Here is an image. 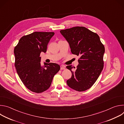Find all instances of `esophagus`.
<instances>
[{"label":"esophagus","mask_w":124,"mask_h":124,"mask_svg":"<svg viewBox=\"0 0 124 124\" xmlns=\"http://www.w3.org/2000/svg\"><path fill=\"white\" fill-rule=\"evenodd\" d=\"M60 69L61 70H64L65 69V66L64 65H61L60 66Z\"/></svg>","instance_id":"esophagus-1"}]
</instances>
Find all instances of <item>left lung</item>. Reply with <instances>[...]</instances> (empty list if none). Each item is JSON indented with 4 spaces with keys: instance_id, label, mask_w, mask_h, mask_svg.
<instances>
[{
    "instance_id": "8db88e82",
    "label": "left lung",
    "mask_w": 124,
    "mask_h": 124,
    "mask_svg": "<svg viewBox=\"0 0 124 124\" xmlns=\"http://www.w3.org/2000/svg\"><path fill=\"white\" fill-rule=\"evenodd\" d=\"M60 32L68 42L72 54L80 56L74 71L72 65L66 67L72 74L67 83L74 90L84 91L92 87L102 71L104 46L97 34L84 27L77 26Z\"/></svg>"
}]
</instances>
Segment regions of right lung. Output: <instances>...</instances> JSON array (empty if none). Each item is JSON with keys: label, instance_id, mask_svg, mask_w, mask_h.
Wrapping results in <instances>:
<instances>
[{"label": "right lung", "instance_id": "right-lung-1", "mask_svg": "<svg viewBox=\"0 0 124 124\" xmlns=\"http://www.w3.org/2000/svg\"><path fill=\"white\" fill-rule=\"evenodd\" d=\"M54 32H34L22 37L14 48L15 66L21 80L32 92H43L51 85L60 66L56 63L41 64V52L46 53Z\"/></svg>", "mask_w": 124, "mask_h": 124}]
</instances>
